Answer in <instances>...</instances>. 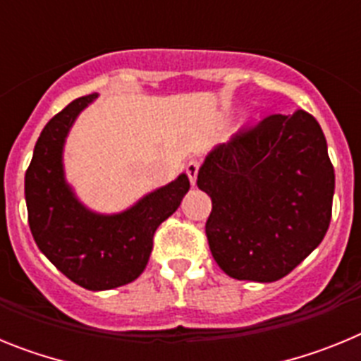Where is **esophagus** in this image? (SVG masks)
Segmentation results:
<instances>
[{
  "label": "esophagus",
  "mask_w": 361,
  "mask_h": 361,
  "mask_svg": "<svg viewBox=\"0 0 361 361\" xmlns=\"http://www.w3.org/2000/svg\"><path fill=\"white\" fill-rule=\"evenodd\" d=\"M199 168H200V162L195 161V159H193V161H190L186 164V173H188V177H190L191 186H195L197 175H199Z\"/></svg>",
  "instance_id": "obj_1"
}]
</instances>
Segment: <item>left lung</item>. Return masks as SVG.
Here are the masks:
<instances>
[{"label": "left lung", "instance_id": "8db88e82", "mask_svg": "<svg viewBox=\"0 0 361 361\" xmlns=\"http://www.w3.org/2000/svg\"><path fill=\"white\" fill-rule=\"evenodd\" d=\"M212 197L209 250L226 275L275 282L324 240L334 168L311 114L266 117L208 153L197 177Z\"/></svg>", "mask_w": 361, "mask_h": 361}]
</instances>
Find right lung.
Segmentation results:
<instances>
[{"instance_id": "obj_1", "label": "right lung", "mask_w": 361, "mask_h": 361, "mask_svg": "<svg viewBox=\"0 0 361 361\" xmlns=\"http://www.w3.org/2000/svg\"><path fill=\"white\" fill-rule=\"evenodd\" d=\"M95 99L97 94L75 99L47 123L25 175V199L41 253L81 288L106 291L133 282L145 271L155 229L177 212L190 178L180 173L114 215L86 208L66 183L63 148L73 121Z\"/></svg>"}]
</instances>
